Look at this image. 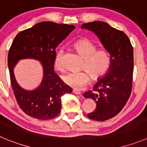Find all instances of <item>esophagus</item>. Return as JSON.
Returning <instances> with one entry per match:
<instances>
[{
  "instance_id": "esophagus-1",
  "label": "esophagus",
  "mask_w": 147,
  "mask_h": 147,
  "mask_svg": "<svg viewBox=\"0 0 147 147\" xmlns=\"http://www.w3.org/2000/svg\"><path fill=\"white\" fill-rule=\"evenodd\" d=\"M72 92H73L75 94H77V95H81V92H80V90H76V89H73Z\"/></svg>"
}]
</instances>
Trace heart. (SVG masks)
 <instances>
[{"instance_id":"b5f03b06","label":"heart","mask_w":147,"mask_h":147,"mask_svg":"<svg viewBox=\"0 0 147 147\" xmlns=\"http://www.w3.org/2000/svg\"><path fill=\"white\" fill-rule=\"evenodd\" d=\"M73 48L83 59L81 72H68L63 75L62 79L68 86L76 89H81L88 84L90 77L94 80L101 79L109 70L111 64L110 54L106 49H97V46L89 40L83 38L77 40ZM63 50L59 49L54 59L55 67L59 70L63 68Z\"/></svg>"}]
</instances>
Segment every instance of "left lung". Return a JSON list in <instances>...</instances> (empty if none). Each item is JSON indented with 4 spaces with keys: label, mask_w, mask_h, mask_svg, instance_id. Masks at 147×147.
<instances>
[{
    "label": "left lung",
    "mask_w": 147,
    "mask_h": 147,
    "mask_svg": "<svg viewBox=\"0 0 147 147\" xmlns=\"http://www.w3.org/2000/svg\"><path fill=\"white\" fill-rule=\"evenodd\" d=\"M82 29L92 31L110 54L111 64L104 78L98 79L92 90L83 96L96 103V109L88 114L90 119L105 121L117 115L126 105L132 89L134 49L123 31L101 21L85 23Z\"/></svg>",
    "instance_id": "obj_1"
}]
</instances>
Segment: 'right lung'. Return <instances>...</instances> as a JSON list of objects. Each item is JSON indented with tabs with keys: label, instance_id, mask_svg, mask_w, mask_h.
<instances>
[{
	"label": "right lung",
	"instance_id": "1",
	"mask_svg": "<svg viewBox=\"0 0 147 147\" xmlns=\"http://www.w3.org/2000/svg\"><path fill=\"white\" fill-rule=\"evenodd\" d=\"M75 28L74 25L42 22L21 31L13 39L8 55L11 83L18 105L30 117L43 120L57 117L61 111V96L72 93V88L55 73L53 65L55 50ZM24 58L36 59L43 66V80L33 91L23 89L15 79L13 68Z\"/></svg>",
	"mask_w": 147,
	"mask_h": 147
}]
</instances>
